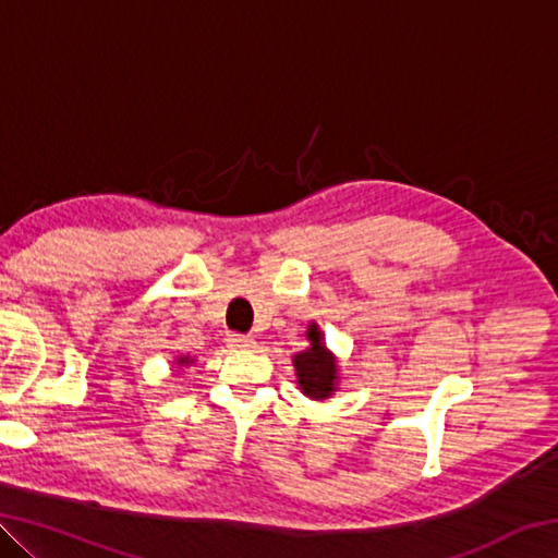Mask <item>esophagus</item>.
Segmentation results:
<instances>
[{
	"label": "esophagus",
	"mask_w": 558,
	"mask_h": 558,
	"mask_svg": "<svg viewBox=\"0 0 558 558\" xmlns=\"http://www.w3.org/2000/svg\"><path fill=\"white\" fill-rule=\"evenodd\" d=\"M226 342H229V347L233 349H253L256 347V339H253L251 335H229L226 337Z\"/></svg>",
	"instance_id": "obj_1"
}]
</instances>
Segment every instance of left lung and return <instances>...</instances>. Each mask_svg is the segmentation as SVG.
Masks as SVG:
<instances>
[{"mask_svg":"<svg viewBox=\"0 0 558 558\" xmlns=\"http://www.w3.org/2000/svg\"><path fill=\"white\" fill-rule=\"evenodd\" d=\"M307 342L310 347L302 349L292 356L295 366L298 389L313 401H327L339 389V359L329 352L325 344V335L317 323L307 325Z\"/></svg>","mask_w":558,"mask_h":558,"instance_id":"obj_1","label":"left lung"}]
</instances>
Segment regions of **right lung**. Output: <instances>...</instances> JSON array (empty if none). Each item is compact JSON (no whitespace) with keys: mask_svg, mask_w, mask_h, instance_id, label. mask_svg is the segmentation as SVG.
Masks as SVG:
<instances>
[{"mask_svg":"<svg viewBox=\"0 0 558 558\" xmlns=\"http://www.w3.org/2000/svg\"><path fill=\"white\" fill-rule=\"evenodd\" d=\"M194 362H196V359H192L189 354H179V356H174L172 366H174V372H179V369H186V366H192Z\"/></svg>","mask_w":558,"mask_h":558,"instance_id":"right-lung-1","label":"right lung"}]
</instances>
